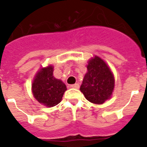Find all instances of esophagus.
Returning a JSON list of instances; mask_svg holds the SVG:
<instances>
[{
    "instance_id": "1",
    "label": "esophagus",
    "mask_w": 147,
    "mask_h": 147,
    "mask_svg": "<svg viewBox=\"0 0 147 147\" xmlns=\"http://www.w3.org/2000/svg\"><path fill=\"white\" fill-rule=\"evenodd\" d=\"M71 88H76V89H79L80 88V84H78V83H76V84H74V85H71Z\"/></svg>"
}]
</instances>
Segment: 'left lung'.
<instances>
[{
  "mask_svg": "<svg viewBox=\"0 0 147 147\" xmlns=\"http://www.w3.org/2000/svg\"><path fill=\"white\" fill-rule=\"evenodd\" d=\"M87 69L80 90L89 102L102 105L113 94L115 86L113 74L107 63L97 56L88 61Z\"/></svg>",
  "mask_w": 147,
  "mask_h": 147,
  "instance_id": "left-lung-1",
  "label": "left lung"
}]
</instances>
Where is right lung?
Returning <instances> with one entry per match:
<instances>
[{"instance_id": "1", "label": "right lung", "mask_w": 147, "mask_h": 147, "mask_svg": "<svg viewBox=\"0 0 147 147\" xmlns=\"http://www.w3.org/2000/svg\"><path fill=\"white\" fill-rule=\"evenodd\" d=\"M53 65L42 67L37 73L32 85L34 97L48 107L58 105L67 90L64 83L53 76Z\"/></svg>"}]
</instances>
